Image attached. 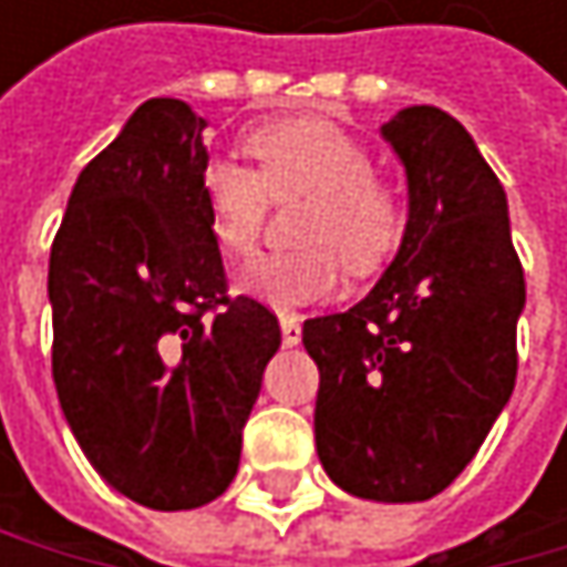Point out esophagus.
Instances as JSON below:
<instances>
[{"label":"esophagus","mask_w":567,"mask_h":567,"mask_svg":"<svg viewBox=\"0 0 567 567\" xmlns=\"http://www.w3.org/2000/svg\"><path fill=\"white\" fill-rule=\"evenodd\" d=\"M282 321V341L291 348V344H298L301 341V324H298V318L295 315H282L279 318Z\"/></svg>","instance_id":"34e87169"}]
</instances>
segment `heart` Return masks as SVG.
I'll return each instance as SVG.
<instances>
[{"instance_id": "1", "label": "heart", "mask_w": 567, "mask_h": 567, "mask_svg": "<svg viewBox=\"0 0 567 567\" xmlns=\"http://www.w3.org/2000/svg\"><path fill=\"white\" fill-rule=\"evenodd\" d=\"M256 171L236 161H209L199 193L209 233L229 259H249L262 239L269 196H305L288 252L262 256L239 276V288L276 308H295L341 282V262L354 276L374 272L403 236V203L374 173L371 151L324 114L262 121L246 134Z\"/></svg>"}]
</instances>
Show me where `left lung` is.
<instances>
[{
	"instance_id": "left-lung-1",
	"label": "left lung",
	"mask_w": 567,
	"mask_h": 567,
	"mask_svg": "<svg viewBox=\"0 0 567 567\" xmlns=\"http://www.w3.org/2000/svg\"><path fill=\"white\" fill-rule=\"evenodd\" d=\"M410 193L400 252L354 308L308 318L315 446L351 496L423 503L476 456L509 403L525 276L506 189L466 127L403 107L381 127Z\"/></svg>"
}]
</instances>
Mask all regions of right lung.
<instances>
[{
	"mask_svg": "<svg viewBox=\"0 0 567 567\" xmlns=\"http://www.w3.org/2000/svg\"><path fill=\"white\" fill-rule=\"evenodd\" d=\"M203 127L186 101H144L81 171L49 259L64 420L104 483L161 512L226 493L282 344L262 301L229 295Z\"/></svg>",
	"mask_w": 567,
	"mask_h": 567,
	"instance_id": "1",
	"label": "right lung"
}]
</instances>
